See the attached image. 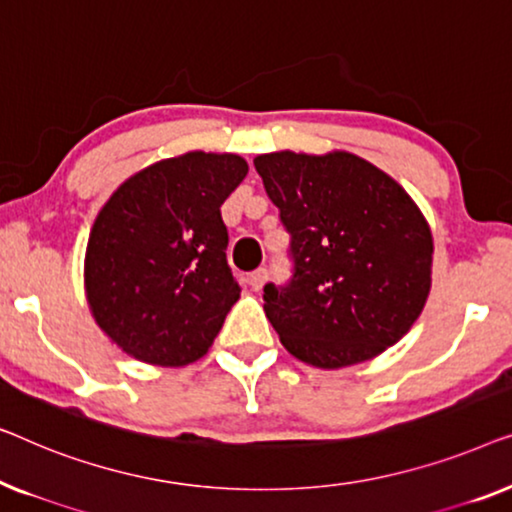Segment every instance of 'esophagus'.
<instances>
[{
	"label": "esophagus",
	"instance_id": "1",
	"mask_svg": "<svg viewBox=\"0 0 512 512\" xmlns=\"http://www.w3.org/2000/svg\"><path fill=\"white\" fill-rule=\"evenodd\" d=\"M266 280H269V271L266 269H257L250 273V285H253V290H262Z\"/></svg>",
	"mask_w": 512,
	"mask_h": 512
}]
</instances>
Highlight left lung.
I'll list each match as a JSON object with an SVG mask.
<instances>
[{
    "label": "left lung",
    "instance_id": "1",
    "mask_svg": "<svg viewBox=\"0 0 512 512\" xmlns=\"http://www.w3.org/2000/svg\"><path fill=\"white\" fill-rule=\"evenodd\" d=\"M290 234L287 285H264L285 350L318 369L378 357L420 318L431 229L403 187L362 157L280 150L255 157Z\"/></svg>",
    "mask_w": 512,
    "mask_h": 512
}]
</instances>
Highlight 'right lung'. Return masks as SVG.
<instances>
[{
    "label": "right lung",
    "mask_w": 512,
    "mask_h": 512,
    "mask_svg": "<svg viewBox=\"0 0 512 512\" xmlns=\"http://www.w3.org/2000/svg\"><path fill=\"white\" fill-rule=\"evenodd\" d=\"M246 174L239 155L194 150L141 169L99 211L85 292L99 329L129 357L185 366L211 348L241 294L220 206Z\"/></svg>",
    "instance_id": "obj_1"
}]
</instances>
